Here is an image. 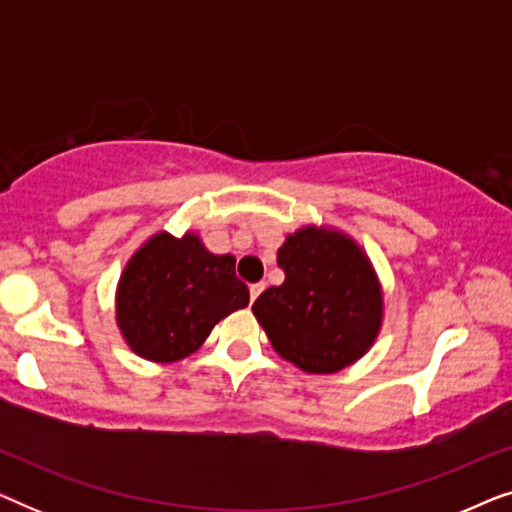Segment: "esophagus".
Returning <instances> with one entry per match:
<instances>
[{
    "label": "esophagus",
    "mask_w": 512,
    "mask_h": 512,
    "mask_svg": "<svg viewBox=\"0 0 512 512\" xmlns=\"http://www.w3.org/2000/svg\"><path fill=\"white\" fill-rule=\"evenodd\" d=\"M265 289V284L261 282V284H251L249 286V300H251V303H254V300L258 298V296H261V291Z\"/></svg>",
    "instance_id": "obj_1"
}]
</instances>
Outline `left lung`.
Masks as SVG:
<instances>
[{
  "instance_id": "1",
  "label": "left lung",
  "mask_w": 512,
  "mask_h": 512,
  "mask_svg": "<svg viewBox=\"0 0 512 512\" xmlns=\"http://www.w3.org/2000/svg\"><path fill=\"white\" fill-rule=\"evenodd\" d=\"M284 284L251 305L275 352L310 375L352 366L382 328V284L366 251L338 228L303 226L277 251Z\"/></svg>"
}]
</instances>
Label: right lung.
I'll use <instances>...</instances> for the list:
<instances>
[{"label":"right lung","instance_id":"1","mask_svg":"<svg viewBox=\"0 0 512 512\" xmlns=\"http://www.w3.org/2000/svg\"><path fill=\"white\" fill-rule=\"evenodd\" d=\"M247 305L235 256L212 254L198 233L151 235L116 286L118 331L132 352L153 363L186 359L223 317Z\"/></svg>","mask_w":512,"mask_h":512}]
</instances>
